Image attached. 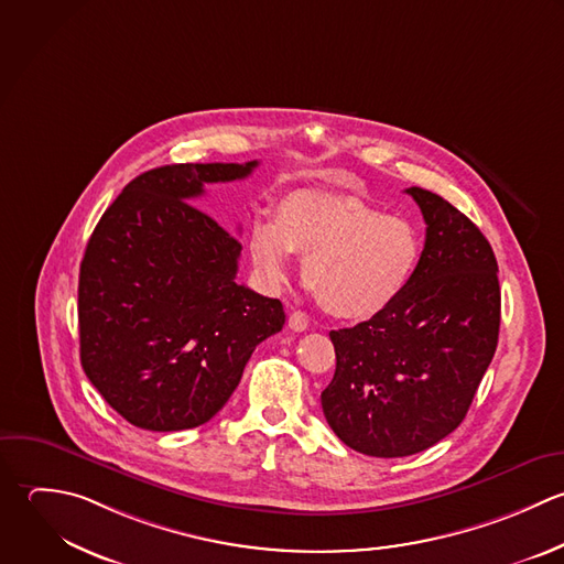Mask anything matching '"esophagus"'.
<instances>
[{
    "mask_svg": "<svg viewBox=\"0 0 564 564\" xmlns=\"http://www.w3.org/2000/svg\"><path fill=\"white\" fill-rule=\"evenodd\" d=\"M288 327L292 329V332H305L307 327H310V321H307V314L305 312H292L290 314V318H288Z\"/></svg>",
    "mask_w": 564,
    "mask_h": 564,
    "instance_id": "obj_1",
    "label": "esophagus"
}]
</instances>
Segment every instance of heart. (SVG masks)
<instances>
[{
	"label": "heart",
	"mask_w": 564,
	"mask_h": 564,
	"mask_svg": "<svg viewBox=\"0 0 564 564\" xmlns=\"http://www.w3.org/2000/svg\"><path fill=\"white\" fill-rule=\"evenodd\" d=\"M248 250L257 274L279 285L292 254L305 259L303 281L327 314L371 321L409 290L422 259L417 226L347 193L299 191L274 219L250 226Z\"/></svg>",
	"instance_id": "obj_1"
}]
</instances>
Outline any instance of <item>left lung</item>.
<instances>
[{"label":"left lung","mask_w":564,"mask_h":564,"mask_svg":"<svg viewBox=\"0 0 564 564\" xmlns=\"http://www.w3.org/2000/svg\"><path fill=\"white\" fill-rule=\"evenodd\" d=\"M426 221L413 283L384 314L329 332L336 373L327 424L369 457H409L451 435L488 371L501 325L499 265L484 232L451 202L406 188Z\"/></svg>","instance_id":"1"}]
</instances>
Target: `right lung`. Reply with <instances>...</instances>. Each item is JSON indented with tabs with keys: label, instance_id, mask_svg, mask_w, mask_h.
Segmentation results:
<instances>
[{
	"label": "right lung",
	"instance_id": "add662e5",
	"mask_svg": "<svg viewBox=\"0 0 564 564\" xmlns=\"http://www.w3.org/2000/svg\"><path fill=\"white\" fill-rule=\"evenodd\" d=\"M259 162L169 164L131 180L96 224L78 274L80 365L129 424L171 433L221 411L285 312L239 285L241 243L191 204Z\"/></svg>",
	"mask_w": 564,
	"mask_h": 564
}]
</instances>
